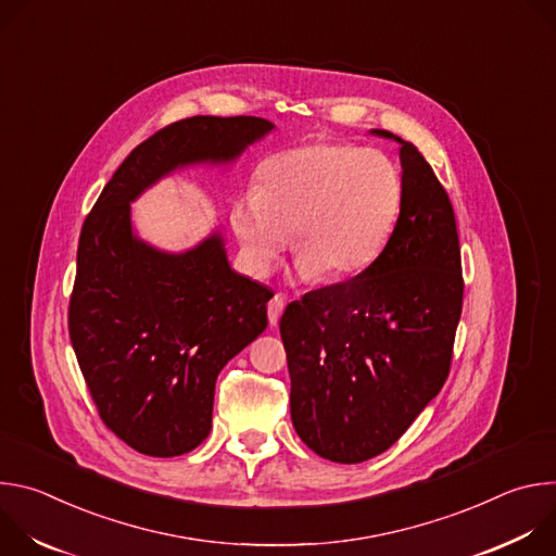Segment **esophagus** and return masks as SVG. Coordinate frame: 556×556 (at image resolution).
<instances>
[{
    "label": "esophagus",
    "mask_w": 556,
    "mask_h": 556,
    "mask_svg": "<svg viewBox=\"0 0 556 556\" xmlns=\"http://www.w3.org/2000/svg\"><path fill=\"white\" fill-rule=\"evenodd\" d=\"M283 307H286V301H283L281 294H275V296L268 301V321H270V326H277V324H279L281 314H283Z\"/></svg>",
    "instance_id": "34e87169"
}]
</instances>
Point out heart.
Segmentation results:
<instances>
[{"mask_svg":"<svg viewBox=\"0 0 556 556\" xmlns=\"http://www.w3.org/2000/svg\"><path fill=\"white\" fill-rule=\"evenodd\" d=\"M403 198V174L382 151L314 140L268 155L228 222L255 277L273 273L292 232L296 275L339 283L378 260Z\"/></svg>","mask_w":556,"mask_h":556,"instance_id":"b5f03b06","label":"heart"}]
</instances>
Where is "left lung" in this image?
<instances>
[{
    "mask_svg": "<svg viewBox=\"0 0 556 556\" xmlns=\"http://www.w3.org/2000/svg\"><path fill=\"white\" fill-rule=\"evenodd\" d=\"M401 144L403 211L378 260L286 307L279 330L299 438L330 462L387 451L440 393L462 314L451 200L416 144Z\"/></svg>",
    "mask_w": 556,
    "mask_h": 556,
    "instance_id": "obj_1",
    "label": "left lung"
}]
</instances>
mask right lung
I'll return each instance as SVG.
<instances>
[{
  "mask_svg": "<svg viewBox=\"0 0 556 556\" xmlns=\"http://www.w3.org/2000/svg\"><path fill=\"white\" fill-rule=\"evenodd\" d=\"M275 125L193 116L140 142L84 222L70 296V341L101 420L134 451L176 457L211 431L222 367L268 326L273 292L235 273L224 237L182 253L136 235L131 202L193 165H230Z\"/></svg>",
  "mask_w": 556,
  "mask_h": 556,
  "instance_id": "1",
  "label": "right lung"
}]
</instances>
